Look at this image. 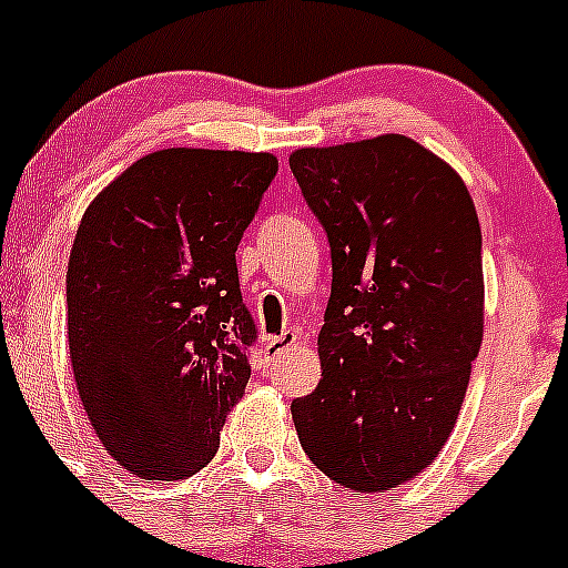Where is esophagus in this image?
<instances>
[{
  "instance_id": "obj_1",
  "label": "esophagus",
  "mask_w": 568,
  "mask_h": 568,
  "mask_svg": "<svg viewBox=\"0 0 568 568\" xmlns=\"http://www.w3.org/2000/svg\"><path fill=\"white\" fill-rule=\"evenodd\" d=\"M300 343V332L296 329H285L283 335H274V337H266V343H263V363H272L277 354H283L285 348L296 346Z\"/></svg>"
}]
</instances>
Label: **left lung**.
Masks as SVG:
<instances>
[{"instance_id":"left-lung-1","label":"left lung","mask_w":568,"mask_h":568,"mask_svg":"<svg viewBox=\"0 0 568 568\" xmlns=\"http://www.w3.org/2000/svg\"><path fill=\"white\" fill-rule=\"evenodd\" d=\"M288 162L332 250L321 382L291 404L296 434L335 484L395 489L448 443L484 341L475 203L404 134L300 148Z\"/></svg>"}]
</instances>
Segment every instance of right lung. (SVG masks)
<instances>
[{"instance_id": "obj_1", "label": "right lung", "mask_w": 568, "mask_h": 568, "mask_svg": "<svg viewBox=\"0 0 568 568\" xmlns=\"http://www.w3.org/2000/svg\"><path fill=\"white\" fill-rule=\"evenodd\" d=\"M272 153L164 148L93 197L65 274L68 348L101 445L145 480L214 459L255 341L236 250Z\"/></svg>"}]
</instances>
